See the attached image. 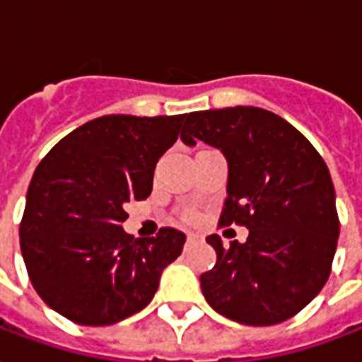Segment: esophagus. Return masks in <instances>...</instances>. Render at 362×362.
Here are the masks:
<instances>
[{
  "label": "esophagus",
  "mask_w": 362,
  "mask_h": 362,
  "mask_svg": "<svg viewBox=\"0 0 362 362\" xmlns=\"http://www.w3.org/2000/svg\"><path fill=\"white\" fill-rule=\"evenodd\" d=\"M199 240H202V238L197 234H188L186 235V245H194V243H197Z\"/></svg>",
  "instance_id": "34e87169"
}]
</instances>
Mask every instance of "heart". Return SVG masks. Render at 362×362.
<instances>
[{
  "label": "heart",
  "mask_w": 362,
  "mask_h": 362,
  "mask_svg": "<svg viewBox=\"0 0 362 362\" xmlns=\"http://www.w3.org/2000/svg\"><path fill=\"white\" fill-rule=\"evenodd\" d=\"M188 218H192V216H188Z\"/></svg>",
  "instance_id": "1"
}]
</instances>
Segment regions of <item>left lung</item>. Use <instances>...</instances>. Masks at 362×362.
Here are the masks:
<instances>
[{
    "label": "left lung",
    "mask_w": 362,
    "mask_h": 362,
    "mask_svg": "<svg viewBox=\"0 0 362 362\" xmlns=\"http://www.w3.org/2000/svg\"><path fill=\"white\" fill-rule=\"evenodd\" d=\"M186 146L197 140L228 160L221 224L249 230L243 243L207 235L216 264L202 274L207 303L247 326L288 320L318 296L338 247L339 218L330 170L303 134L259 107L184 117Z\"/></svg>",
    "instance_id": "obj_1"
}]
</instances>
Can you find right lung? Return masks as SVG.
Masks as SVG:
<instances>
[{
    "mask_svg": "<svg viewBox=\"0 0 362 362\" xmlns=\"http://www.w3.org/2000/svg\"><path fill=\"white\" fill-rule=\"evenodd\" d=\"M184 117H99L66 134L34 170L21 251L34 290L59 315L107 326L153 299L186 235L160 228L136 240L122 230L124 207L151 194L155 165Z\"/></svg>",
    "mask_w": 362,
    "mask_h": 362,
    "instance_id": "1",
    "label": "right lung"
}]
</instances>
